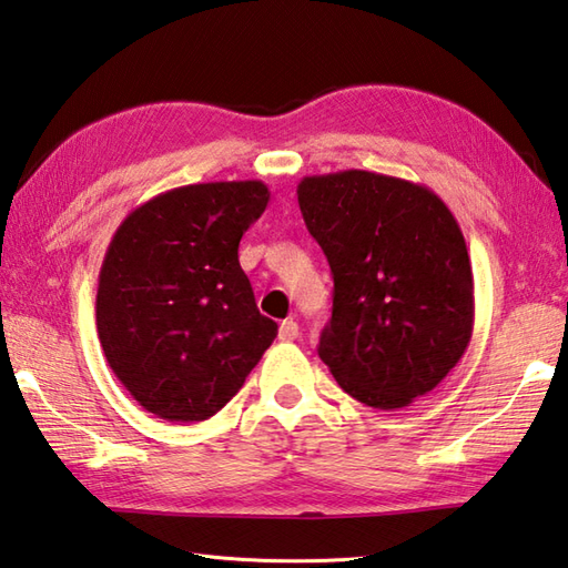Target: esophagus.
I'll return each mask as SVG.
<instances>
[{
	"label": "esophagus",
	"instance_id": "obj_1",
	"mask_svg": "<svg viewBox=\"0 0 568 568\" xmlns=\"http://www.w3.org/2000/svg\"><path fill=\"white\" fill-rule=\"evenodd\" d=\"M297 335H301V327H297L295 320H283L281 329H277V337L285 339V343H293V339H297Z\"/></svg>",
	"mask_w": 568,
	"mask_h": 568
}]
</instances>
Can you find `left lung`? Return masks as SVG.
<instances>
[{"label":"left lung","mask_w":568,"mask_h":568,"mask_svg":"<svg viewBox=\"0 0 568 568\" xmlns=\"http://www.w3.org/2000/svg\"><path fill=\"white\" fill-rule=\"evenodd\" d=\"M297 203L335 283L320 359L363 405L407 407L471 339L474 281L457 219L427 185L359 169L305 176Z\"/></svg>","instance_id":"left-lung-1"}]
</instances>
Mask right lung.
<instances>
[{
  "label": "right lung",
  "mask_w": 568,
  "mask_h": 568,
  "mask_svg": "<svg viewBox=\"0 0 568 568\" xmlns=\"http://www.w3.org/2000/svg\"><path fill=\"white\" fill-rule=\"evenodd\" d=\"M263 181L181 185L133 209L99 273L106 363L139 405L203 422L231 402L277 335L261 315L239 243L261 219Z\"/></svg>",
  "instance_id": "obj_1"
}]
</instances>
